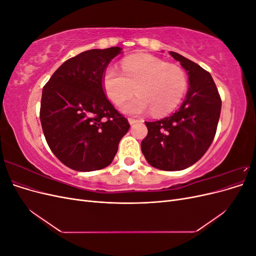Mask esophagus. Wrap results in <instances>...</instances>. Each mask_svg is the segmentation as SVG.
Returning a JSON list of instances; mask_svg holds the SVG:
<instances>
[{"label":"esophagus","instance_id":"esophagus-1","mask_svg":"<svg viewBox=\"0 0 256 256\" xmlns=\"http://www.w3.org/2000/svg\"><path fill=\"white\" fill-rule=\"evenodd\" d=\"M128 122H129L130 125H134V124H136V122H142V120H134V118H129V120H128Z\"/></svg>","mask_w":256,"mask_h":256}]
</instances>
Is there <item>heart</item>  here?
<instances>
[{"mask_svg":"<svg viewBox=\"0 0 256 256\" xmlns=\"http://www.w3.org/2000/svg\"><path fill=\"white\" fill-rule=\"evenodd\" d=\"M122 72L108 67L102 76V88L111 102L120 106L134 92L136 97L122 106V112L138 115L154 111V115L172 112L187 90L182 69L150 54H136L122 62Z\"/></svg>","mask_w":256,"mask_h":256,"instance_id":"obj_1","label":"heart"}]
</instances>
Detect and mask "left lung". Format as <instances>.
I'll return each mask as SVG.
<instances>
[{"label":"left lung","instance_id":"obj_1","mask_svg":"<svg viewBox=\"0 0 256 256\" xmlns=\"http://www.w3.org/2000/svg\"><path fill=\"white\" fill-rule=\"evenodd\" d=\"M170 54L186 69L187 96L175 113L145 122L147 136L141 150L148 164L164 171H180L194 164L212 145L221 112V98L212 76L176 52Z\"/></svg>","mask_w":256,"mask_h":256}]
</instances>
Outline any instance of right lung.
Masks as SVG:
<instances>
[{"instance_id": "add662e5", "label": "right lung", "mask_w": 256, "mask_h": 256, "mask_svg": "<svg viewBox=\"0 0 256 256\" xmlns=\"http://www.w3.org/2000/svg\"><path fill=\"white\" fill-rule=\"evenodd\" d=\"M120 47L84 51L67 60L42 88L40 122L50 150L74 171L113 161L129 122L106 99L102 76Z\"/></svg>"}]
</instances>
